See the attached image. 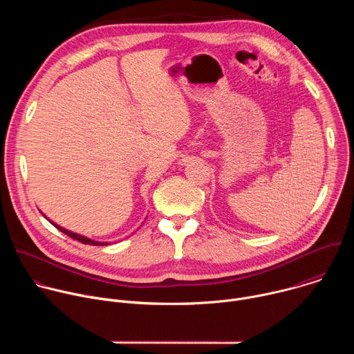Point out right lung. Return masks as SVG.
Returning <instances> with one entry per match:
<instances>
[{
  "mask_svg": "<svg viewBox=\"0 0 354 354\" xmlns=\"http://www.w3.org/2000/svg\"><path fill=\"white\" fill-rule=\"evenodd\" d=\"M43 214V213H41ZM44 216V214H43ZM46 217V216H44ZM47 218V217H46ZM48 220V218H47ZM50 221V220H48ZM52 223L59 231H62V232H64V234H67L68 236H71L73 239H77V241H80V242H82V243H85V245H96V246H102V245H111L109 242H99V241H93V239H91V238H88V236H84V235H80V234H77V232H73V231H70V230H66V228H63V227H60L59 224H56V223H53V221H50Z\"/></svg>",
  "mask_w": 354,
  "mask_h": 354,
  "instance_id": "add662e5",
  "label": "right lung"
}]
</instances>
